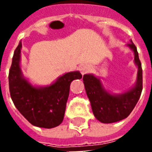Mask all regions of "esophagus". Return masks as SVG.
I'll list each match as a JSON object with an SVG mask.
<instances>
[{
  "label": "esophagus",
  "mask_w": 152,
  "mask_h": 152,
  "mask_svg": "<svg viewBox=\"0 0 152 152\" xmlns=\"http://www.w3.org/2000/svg\"><path fill=\"white\" fill-rule=\"evenodd\" d=\"M90 68H89V66L88 65H86V64H83L81 66H80L79 67V71L81 73L82 75H85L86 73H87L89 72Z\"/></svg>",
  "instance_id": "1"
}]
</instances>
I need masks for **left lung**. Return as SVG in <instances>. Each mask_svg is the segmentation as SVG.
<instances>
[{
    "label": "left lung",
    "instance_id": "obj_1",
    "mask_svg": "<svg viewBox=\"0 0 152 152\" xmlns=\"http://www.w3.org/2000/svg\"><path fill=\"white\" fill-rule=\"evenodd\" d=\"M126 46L134 52V63L137 67L136 83L129 90L118 94H112L103 87L99 77L94 74L83 76L93 113L98 121L104 124L117 122L128 117L137 104L142 90V70L137 48L132 40Z\"/></svg>",
    "mask_w": 152,
    "mask_h": 152
}]
</instances>
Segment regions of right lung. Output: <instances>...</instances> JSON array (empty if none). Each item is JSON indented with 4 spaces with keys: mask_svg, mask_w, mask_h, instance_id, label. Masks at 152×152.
Returning a JSON list of instances; mask_svg holds the SVG:
<instances>
[{
    "mask_svg": "<svg viewBox=\"0 0 152 152\" xmlns=\"http://www.w3.org/2000/svg\"><path fill=\"white\" fill-rule=\"evenodd\" d=\"M22 42L16 48L9 72V86L12 101L34 126L51 129L63 121L66 103L72 80L81 79L78 71L59 76L50 86H35L26 79L20 67Z\"/></svg>",
    "mask_w": 152,
    "mask_h": 152,
    "instance_id": "right-lung-1",
    "label": "right lung"
}]
</instances>
